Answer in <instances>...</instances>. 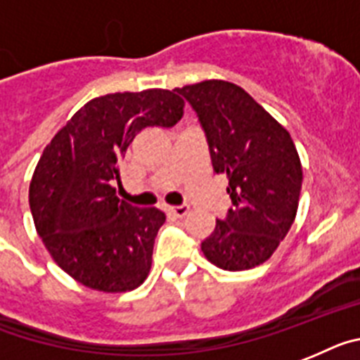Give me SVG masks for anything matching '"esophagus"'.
Segmentation results:
<instances>
[{"instance_id":"esophagus-1","label":"esophagus","mask_w":360,"mask_h":360,"mask_svg":"<svg viewBox=\"0 0 360 360\" xmlns=\"http://www.w3.org/2000/svg\"><path fill=\"white\" fill-rule=\"evenodd\" d=\"M168 212L175 217H185L188 216L190 212V207L188 205H179V207H168Z\"/></svg>"}]
</instances>
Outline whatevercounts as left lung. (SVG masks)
<instances>
[{
    "label": "left lung",
    "instance_id": "obj_1",
    "mask_svg": "<svg viewBox=\"0 0 360 360\" xmlns=\"http://www.w3.org/2000/svg\"><path fill=\"white\" fill-rule=\"evenodd\" d=\"M175 91L198 113L214 170L226 174L234 205L201 243L205 258L223 271L258 267L274 255L297 217V146L288 129L236 84L203 80Z\"/></svg>",
    "mask_w": 360,
    "mask_h": 360
}]
</instances>
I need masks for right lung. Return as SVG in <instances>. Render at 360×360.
<instances>
[{"instance_id":"obj_1","label":"right lung","mask_w":360,"mask_h":360,"mask_svg":"<svg viewBox=\"0 0 360 360\" xmlns=\"http://www.w3.org/2000/svg\"><path fill=\"white\" fill-rule=\"evenodd\" d=\"M185 101L170 89L110 93L84 104L36 165L29 205L38 236L71 278L102 292L137 289L150 274L165 212L115 195L120 161L144 128H172Z\"/></svg>"}]
</instances>
